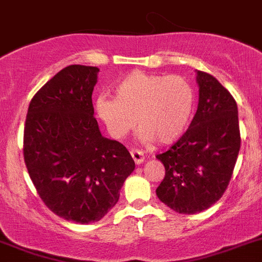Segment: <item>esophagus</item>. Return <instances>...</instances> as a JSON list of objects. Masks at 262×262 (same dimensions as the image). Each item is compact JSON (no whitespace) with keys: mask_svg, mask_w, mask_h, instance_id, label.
<instances>
[{"mask_svg":"<svg viewBox=\"0 0 262 262\" xmlns=\"http://www.w3.org/2000/svg\"><path fill=\"white\" fill-rule=\"evenodd\" d=\"M130 155H132V157H133V160H135V162L137 165L141 164V162L144 161L145 156H144V153H142L141 150H138V149H132Z\"/></svg>","mask_w":262,"mask_h":262,"instance_id":"esophagus-1","label":"esophagus"}]
</instances>
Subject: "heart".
<instances>
[{"label": "heart", "instance_id": "b5f03b06", "mask_svg": "<svg viewBox=\"0 0 262 262\" xmlns=\"http://www.w3.org/2000/svg\"><path fill=\"white\" fill-rule=\"evenodd\" d=\"M194 104L190 83L177 74H149L136 70L114 86V98L96 101L98 117L114 137L138 125L145 141L170 144L182 136Z\"/></svg>", "mask_w": 262, "mask_h": 262}]
</instances>
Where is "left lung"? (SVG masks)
<instances>
[{
  "mask_svg": "<svg viewBox=\"0 0 262 262\" xmlns=\"http://www.w3.org/2000/svg\"><path fill=\"white\" fill-rule=\"evenodd\" d=\"M197 83L199 107L190 126L156 156L165 166L157 197L182 214L202 212L223 197L241 145L236 100L209 73L197 70Z\"/></svg>",
  "mask_w": 262,
  "mask_h": 262,
  "instance_id": "left-lung-1",
  "label": "left lung"
}]
</instances>
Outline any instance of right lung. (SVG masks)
Instances as JSON below:
<instances>
[{"mask_svg":"<svg viewBox=\"0 0 262 262\" xmlns=\"http://www.w3.org/2000/svg\"><path fill=\"white\" fill-rule=\"evenodd\" d=\"M96 67L69 65L34 94L24 129V160L36 190L58 217L98 221L135 170L124 145L102 137L92 93Z\"/></svg>","mask_w":262,"mask_h":262,"instance_id":"add662e5","label":"right lung"}]
</instances>
